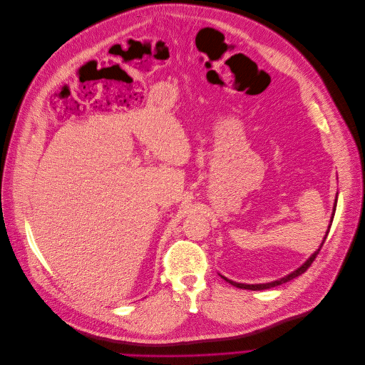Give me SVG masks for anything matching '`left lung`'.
Returning a JSON list of instances; mask_svg holds the SVG:
<instances>
[{"label": "left lung", "mask_w": 365, "mask_h": 365, "mask_svg": "<svg viewBox=\"0 0 365 365\" xmlns=\"http://www.w3.org/2000/svg\"><path fill=\"white\" fill-rule=\"evenodd\" d=\"M336 203H337V199H336ZM334 212H336V205H334V210H333V217H331V221H333V218H334ZM331 221H329V227H331ZM328 232H329V229L327 230V235H325V237H324V240H322V244H321V247L318 248V251H315L314 254H312L310 257H309V259H306V263L304 264H302L297 270H294L292 273H289V274H287V276H284L282 279H279V281H273V282H267V284H239V282H235V281H230V279H227V277H224L225 281H227L229 284H232V285H235V287H237V288H242V289H252V291H262V289H269V288H273V287H277V285H281V284H285V282H288V281H291V279H294V277H297V276H300L302 273H304L309 267H310V264L314 263V259L317 258V255L319 254V251H321V248H322V245H324V242H325V239H327V236H328Z\"/></svg>", "instance_id": "left-lung-1"}]
</instances>
